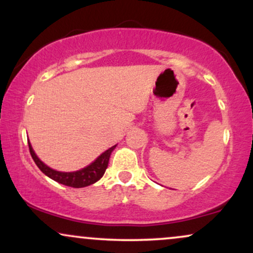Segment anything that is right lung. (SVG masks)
Segmentation results:
<instances>
[{
  "label": "right lung",
  "mask_w": 253,
  "mask_h": 253,
  "mask_svg": "<svg viewBox=\"0 0 253 253\" xmlns=\"http://www.w3.org/2000/svg\"><path fill=\"white\" fill-rule=\"evenodd\" d=\"M28 147H30V152L33 161L36 162L37 167L45 173L46 176L50 177L60 184L68 185V187L72 188H83L88 187L90 184H94L95 182H97L104 175V171H106L107 167H108L109 157L110 153L113 152V150L117 147V145L112 146L110 149L104 151L101 156H98L91 164H89L88 167L83 168V169L74 171V172H62V171H57L51 169L50 167H47L45 163H42L38 156L36 155L33 149H32V145L28 141Z\"/></svg>",
  "instance_id": "right-lung-1"
}]
</instances>
